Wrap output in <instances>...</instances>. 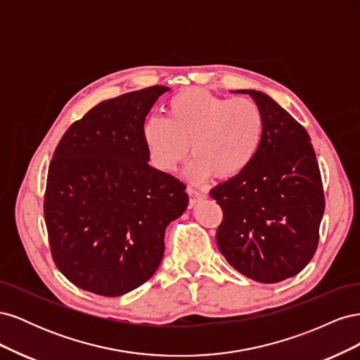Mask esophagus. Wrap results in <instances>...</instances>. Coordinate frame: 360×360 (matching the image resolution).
Listing matches in <instances>:
<instances>
[{
    "label": "esophagus",
    "mask_w": 360,
    "mask_h": 360,
    "mask_svg": "<svg viewBox=\"0 0 360 360\" xmlns=\"http://www.w3.org/2000/svg\"><path fill=\"white\" fill-rule=\"evenodd\" d=\"M188 193H189V201L192 205H195L197 202L202 201L207 195L204 191H198V189H193V188H189L188 189Z\"/></svg>",
    "instance_id": "esophagus-1"
}]
</instances>
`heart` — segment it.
<instances>
[{
    "label": "heart",
    "mask_w": 360,
    "mask_h": 360,
    "mask_svg": "<svg viewBox=\"0 0 360 360\" xmlns=\"http://www.w3.org/2000/svg\"><path fill=\"white\" fill-rule=\"evenodd\" d=\"M148 155L162 171H174L186 159L189 146L195 156L188 174L205 180L216 172L234 177L257 156L264 136V115L246 97L226 99L204 90L174 96L165 117L150 118L143 127Z\"/></svg>",
    "instance_id": "heart-1"
}]
</instances>
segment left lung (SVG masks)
I'll list each match as a JSON object with an SVG mask.
<instances>
[{"mask_svg":"<svg viewBox=\"0 0 360 360\" xmlns=\"http://www.w3.org/2000/svg\"><path fill=\"white\" fill-rule=\"evenodd\" d=\"M264 136L252 163L210 191L224 221L221 254L237 271L263 284L296 276L319 245L324 193L311 138L282 106L257 90Z\"/></svg>","mask_w":360,"mask_h":360,"instance_id":"obj_1","label":"left lung"}]
</instances>
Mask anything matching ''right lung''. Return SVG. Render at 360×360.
Wrapping results in <instances>:
<instances>
[{
	"instance_id": "add662e5",
	"label": "right lung",
	"mask_w": 360,
	"mask_h": 360,
	"mask_svg": "<svg viewBox=\"0 0 360 360\" xmlns=\"http://www.w3.org/2000/svg\"><path fill=\"white\" fill-rule=\"evenodd\" d=\"M165 85L96 105L61 138L49 165L51 252L72 284L117 297L155 275L167 226L186 210V186L148 163L143 127Z\"/></svg>"
}]
</instances>
